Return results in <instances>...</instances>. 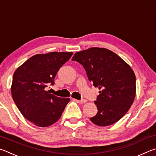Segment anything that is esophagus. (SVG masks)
I'll list each match as a JSON object with an SVG mask.
<instances>
[{"label":"esophagus","mask_w":156,"mask_h":156,"mask_svg":"<svg viewBox=\"0 0 156 156\" xmlns=\"http://www.w3.org/2000/svg\"><path fill=\"white\" fill-rule=\"evenodd\" d=\"M78 102H80V103H81V104H84V103H85V102H87V100H86L85 99L82 98V99H80V100H78Z\"/></svg>","instance_id":"1"}]
</instances>
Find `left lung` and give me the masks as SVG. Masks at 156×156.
Segmentation results:
<instances>
[{"mask_svg":"<svg viewBox=\"0 0 156 156\" xmlns=\"http://www.w3.org/2000/svg\"><path fill=\"white\" fill-rule=\"evenodd\" d=\"M72 60L83 66L89 80L100 89L94 101L98 113L91 122L106 126L122 118L136 96V76L130 66L114 52L98 47L76 52Z\"/></svg>","mask_w":156,"mask_h":156,"instance_id":"left-lung-1","label":"left lung"}]
</instances>
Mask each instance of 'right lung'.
I'll use <instances>...</instances> for the list:
<instances>
[{"label":"right lung","instance_id":"add662e5","mask_svg":"<svg viewBox=\"0 0 156 156\" xmlns=\"http://www.w3.org/2000/svg\"><path fill=\"white\" fill-rule=\"evenodd\" d=\"M72 52H50L31 57L15 71L12 96L18 109L34 125L46 127L57 122L69 98H60L45 91L53 85L60 68L67 62Z\"/></svg>","mask_w":156,"mask_h":156}]
</instances>
